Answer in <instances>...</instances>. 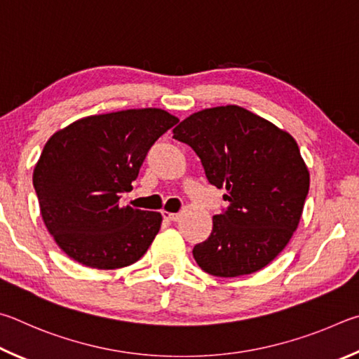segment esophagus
Returning <instances> with one entry per match:
<instances>
[{
	"label": "esophagus",
	"instance_id": "34e87169",
	"mask_svg": "<svg viewBox=\"0 0 359 359\" xmlns=\"http://www.w3.org/2000/svg\"><path fill=\"white\" fill-rule=\"evenodd\" d=\"M162 216L163 219H167V221H178L180 215H176V212H168V211H162Z\"/></svg>",
	"mask_w": 359,
	"mask_h": 359
}]
</instances>
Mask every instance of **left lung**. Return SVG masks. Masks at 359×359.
<instances>
[{
    "instance_id": "left-lung-1",
    "label": "left lung",
    "mask_w": 359,
    "mask_h": 359,
    "mask_svg": "<svg viewBox=\"0 0 359 359\" xmlns=\"http://www.w3.org/2000/svg\"><path fill=\"white\" fill-rule=\"evenodd\" d=\"M196 151L227 210L194 248L197 265L217 278L265 268L297 230L309 192V170L288 132L238 105L197 111L173 129Z\"/></svg>"
}]
</instances>
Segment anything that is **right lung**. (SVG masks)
I'll return each instance as SVG.
<instances>
[{"label":"right lung","mask_w":359,"mask_h":359,"mask_svg":"<svg viewBox=\"0 0 359 359\" xmlns=\"http://www.w3.org/2000/svg\"><path fill=\"white\" fill-rule=\"evenodd\" d=\"M178 118L132 109L81 118L48 138L33 186L48 233L81 265L116 269L135 263L161 229L156 211L119 206L149 148Z\"/></svg>","instance_id":"obj_1"}]
</instances>
